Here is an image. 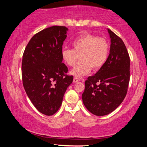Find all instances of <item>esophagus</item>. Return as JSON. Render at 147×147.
Returning a JSON list of instances; mask_svg holds the SVG:
<instances>
[{
    "mask_svg": "<svg viewBox=\"0 0 147 147\" xmlns=\"http://www.w3.org/2000/svg\"><path fill=\"white\" fill-rule=\"evenodd\" d=\"M80 78H77V77H74V82H79L80 81Z\"/></svg>",
    "mask_w": 147,
    "mask_h": 147,
    "instance_id": "esophagus-1",
    "label": "esophagus"
}]
</instances>
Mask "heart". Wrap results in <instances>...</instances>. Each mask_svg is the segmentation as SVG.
Segmentation results:
<instances>
[{
    "instance_id": "b5f03b06",
    "label": "heart",
    "mask_w": 147,
    "mask_h": 147,
    "mask_svg": "<svg viewBox=\"0 0 147 147\" xmlns=\"http://www.w3.org/2000/svg\"><path fill=\"white\" fill-rule=\"evenodd\" d=\"M74 49H63L61 57L66 65H75L71 71L73 75L82 77L93 70H98L105 63L109 53V43L105 38L99 37L92 34H84L79 36L72 42Z\"/></svg>"
}]
</instances>
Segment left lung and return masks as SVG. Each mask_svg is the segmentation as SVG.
<instances>
[{
	"label": "left lung",
	"mask_w": 147,
	"mask_h": 147,
	"mask_svg": "<svg viewBox=\"0 0 147 147\" xmlns=\"http://www.w3.org/2000/svg\"><path fill=\"white\" fill-rule=\"evenodd\" d=\"M110 54L104 65L85 81L82 100L86 108L96 116L111 113L123 101L130 81V57L121 38L108 29Z\"/></svg>",
	"instance_id": "obj_1"
}]
</instances>
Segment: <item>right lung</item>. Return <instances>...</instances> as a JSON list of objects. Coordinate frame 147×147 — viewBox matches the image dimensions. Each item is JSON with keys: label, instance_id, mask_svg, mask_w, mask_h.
I'll return each instance as SVG.
<instances>
[{"label": "right lung", "instance_id": "right-lung-1", "mask_svg": "<svg viewBox=\"0 0 147 147\" xmlns=\"http://www.w3.org/2000/svg\"><path fill=\"white\" fill-rule=\"evenodd\" d=\"M67 29L53 26L39 31L25 47L22 60L23 85L38 111L51 116L59 110L64 94L73 82L61 57Z\"/></svg>", "mask_w": 147, "mask_h": 147}]
</instances>
